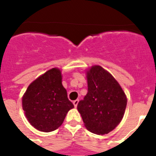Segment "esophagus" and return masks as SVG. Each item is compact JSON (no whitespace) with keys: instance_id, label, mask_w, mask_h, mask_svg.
I'll return each instance as SVG.
<instances>
[{"instance_id":"obj_1","label":"esophagus","mask_w":156,"mask_h":156,"mask_svg":"<svg viewBox=\"0 0 156 156\" xmlns=\"http://www.w3.org/2000/svg\"><path fill=\"white\" fill-rule=\"evenodd\" d=\"M78 102H79V100H78V99L73 101V105H74V106H75V107H76L77 105H78Z\"/></svg>"}]
</instances>
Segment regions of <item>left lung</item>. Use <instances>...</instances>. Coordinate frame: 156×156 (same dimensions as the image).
I'll list each match as a JSON object with an SVG mask.
<instances>
[{
  "label": "left lung",
  "mask_w": 156,
  "mask_h": 156,
  "mask_svg": "<svg viewBox=\"0 0 156 156\" xmlns=\"http://www.w3.org/2000/svg\"><path fill=\"white\" fill-rule=\"evenodd\" d=\"M87 74V94L79 101L77 109L89 131L106 134L122 120L126 97L115 78L102 67L92 66Z\"/></svg>",
  "instance_id": "1"
}]
</instances>
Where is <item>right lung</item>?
I'll return each instance as SVG.
<instances>
[{
  "label": "right lung",
  "instance_id": "right-lung-1",
  "mask_svg": "<svg viewBox=\"0 0 156 156\" xmlns=\"http://www.w3.org/2000/svg\"><path fill=\"white\" fill-rule=\"evenodd\" d=\"M74 108L62 84V74L53 68L28 87L23 97V108L30 124L40 131L51 132L62 124Z\"/></svg>",
  "mask_w": 156,
  "mask_h": 156
}]
</instances>
